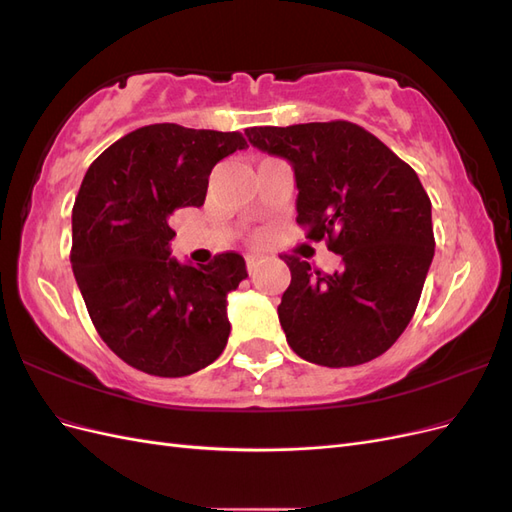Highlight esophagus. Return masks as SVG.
I'll list each match as a JSON object with an SVG mask.
<instances>
[{"mask_svg":"<svg viewBox=\"0 0 512 512\" xmlns=\"http://www.w3.org/2000/svg\"><path fill=\"white\" fill-rule=\"evenodd\" d=\"M245 262H247V271H250V273H256V271H258V267H260V256L250 254V256L245 258Z\"/></svg>","mask_w":512,"mask_h":512,"instance_id":"34e87169","label":"esophagus"}]
</instances>
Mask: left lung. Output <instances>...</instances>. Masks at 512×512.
<instances>
[{
	"label": "left lung",
	"instance_id": "left-lung-1",
	"mask_svg": "<svg viewBox=\"0 0 512 512\" xmlns=\"http://www.w3.org/2000/svg\"><path fill=\"white\" fill-rule=\"evenodd\" d=\"M297 181V222L342 265L320 273L297 256L277 314L290 348L324 367L376 359L406 331L433 260L431 200L414 170L350 121L247 128Z\"/></svg>",
	"mask_w": 512,
	"mask_h": 512
}]
</instances>
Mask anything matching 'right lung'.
Returning a JSON list of instances; mask_svg holds the SVG:
<instances>
[{"mask_svg":"<svg viewBox=\"0 0 512 512\" xmlns=\"http://www.w3.org/2000/svg\"><path fill=\"white\" fill-rule=\"evenodd\" d=\"M245 147L239 132L153 123L85 173L72 209V271L104 344L145 374L190 376L226 348L228 292L247 277L245 260L224 252L181 265L168 220L203 205L213 166Z\"/></svg>","mask_w":512,"mask_h":512,"instance_id":"obj_1","label":"right lung"}]
</instances>
